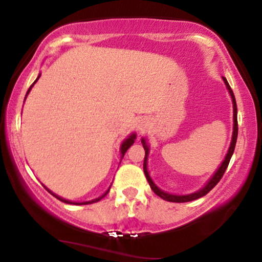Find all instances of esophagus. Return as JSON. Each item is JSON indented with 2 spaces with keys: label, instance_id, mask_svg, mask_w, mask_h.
Here are the masks:
<instances>
[{
  "label": "esophagus",
  "instance_id": "1",
  "mask_svg": "<svg viewBox=\"0 0 262 262\" xmlns=\"http://www.w3.org/2000/svg\"><path fill=\"white\" fill-rule=\"evenodd\" d=\"M146 127H148V119L141 118L138 121L137 128H138V130H139V133H143V132L146 129Z\"/></svg>",
  "mask_w": 262,
  "mask_h": 262
}]
</instances>
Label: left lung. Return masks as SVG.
I'll return each mask as SVG.
<instances>
[{"label":"left lung","instance_id":"1","mask_svg":"<svg viewBox=\"0 0 262 262\" xmlns=\"http://www.w3.org/2000/svg\"><path fill=\"white\" fill-rule=\"evenodd\" d=\"M223 81L225 83V86H227L228 91H229L230 96H231V101H233V119H234V125H233V137H231V143H230V146H229V150H228L227 155H225V159L222 162V165L219 166V169L215 171L214 175L212 176V179L209 180L208 182H207V185L204 186L202 189H200V191L197 192H193V193H189V194H171V193H167V192H164L162 189H160L158 187V186L155 185L154 181L151 180V177H150L149 172H148V155H149V145L146 144V139H141V144H143L144 146V150H145V158H144V173H145V177L146 180H148L150 187H151L152 191H154L155 194H158L159 197H161L162 200L165 201H169V202H177V203H182V202H189V201H194V200H198V198L206 196L207 193L214 187L217 183L221 181V179L223 177L225 170H227L228 165H229V161L231 159V155H233L234 152V149H235V144H236V139H237V108H236V101H235V97H234V93L231 91L229 83H228V81L225 77H223Z\"/></svg>","mask_w":262,"mask_h":262}]
</instances>
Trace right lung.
<instances>
[{"mask_svg":"<svg viewBox=\"0 0 262 262\" xmlns=\"http://www.w3.org/2000/svg\"><path fill=\"white\" fill-rule=\"evenodd\" d=\"M39 77H40V74H39L38 75V77H37V80H35L34 81V82H33L32 83V86L31 87H29V89H28V91H27V95H28V93H29V91H31V90H32V87L33 86H34V83L35 82H37V81L39 80ZM27 95H26V97H27ZM25 100H26V98H25ZM135 138H137V134H135V133H133V134H130V135H129V137L127 138V139H125L124 141H123V143H122V145H121V154H122V158H123V156H124V154H125V151H127V150L129 149V148H130V146L132 145H133V144H134V140H135ZM45 188H47V187H45ZM111 188V187H110ZM110 188H108L107 189V191L106 192H104V193L103 194H102V196L101 197H98V198H96V200H92V201H89V202H81V203H79V202H71V201H69V200H64V198H61V197H59V196H56V194L55 193H53V192L52 191H50V189H48V191H49L50 192V193H52L53 194V196L54 197H56V198H58V200L59 201H61V202H64V203H69V204H89V203H95V202H98V201H100V200H102V198H103L104 196H106V194L108 193V192H110Z\"/></svg>","mask_w":262,"mask_h":262,"instance_id":"1","label":"right lung"}]
</instances>
